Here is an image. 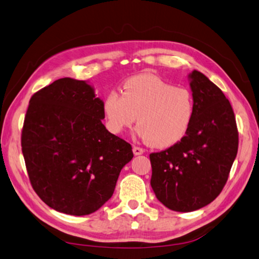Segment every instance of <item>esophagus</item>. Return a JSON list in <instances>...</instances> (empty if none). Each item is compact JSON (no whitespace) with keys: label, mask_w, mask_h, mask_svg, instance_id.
<instances>
[{"label":"esophagus","mask_w":259,"mask_h":259,"mask_svg":"<svg viewBox=\"0 0 259 259\" xmlns=\"http://www.w3.org/2000/svg\"><path fill=\"white\" fill-rule=\"evenodd\" d=\"M133 151H134V154H135L136 156L143 155V154L145 153V150H144L143 148H140V147H134V148H133Z\"/></svg>","instance_id":"esophagus-1"}]
</instances>
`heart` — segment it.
Here are the masks:
<instances>
[{"label":"heart","mask_w":259,"mask_h":259,"mask_svg":"<svg viewBox=\"0 0 259 259\" xmlns=\"http://www.w3.org/2000/svg\"><path fill=\"white\" fill-rule=\"evenodd\" d=\"M105 125L121 135L137 118V134L156 148H167L184 138L193 120V95L158 76L136 75L122 85V94L111 91L102 104Z\"/></svg>","instance_id":"heart-1"}]
</instances>
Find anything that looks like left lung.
Listing matches in <instances>:
<instances>
[{
  "label": "left lung",
  "mask_w": 259,
  "mask_h": 259,
  "mask_svg": "<svg viewBox=\"0 0 259 259\" xmlns=\"http://www.w3.org/2000/svg\"><path fill=\"white\" fill-rule=\"evenodd\" d=\"M195 112L184 138L149 155L150 185L168 209L192 212L220 194L238 151V130L230 102L199 70L189 74Z\"/></svg>",
  "instance_id": "left-lung-1"
}]
</instances>
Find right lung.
<instances>
[{
    "label": "right lung",
    "instance_id": "right-lung-1",
    "mask_svg": "<svg viewBox=\"0 0 259 259\" xmlns=\"http://www.w3.org/2000/svg\"><path fill=\"white\" fill-rule=\"evenodd\" d=\"M103 101L86 80L64 77L30 99L22 154L35 193L52 209L88 215L112 196L130 144L106 130Z\"/></svg>",
    "mask_w": 259,
    "mask_h": 259
}]
</instances>
